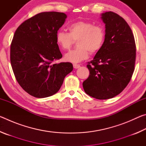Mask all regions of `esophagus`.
<instances>
[{
  "label": "esophagus",
  "instance_id": "obj_1",
  "mask_svg": "<svg viewBox=\"0 0 146 146\" xmlns=\"http://www.w3.org/2000/svg\"><path fill=\"white\" fill-rule=\"evenodd\" d=\"M80 65H79V64H73V67H74V68H75V69H77V68H80Z\"/></svg>",
  "mask_w": 146,
  "mask_h": 146
}]
</instances>
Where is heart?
Here are the masks:
<instances>
[{
  "label": "heart",
  "instance_id": "heart-1",
  "mask_svg": "<svg viewBox=\"0 0 146 146\" xmlns=\"http://www.w3.org/2000/svg\"><path fill=\"white\" fill-rule=\"evenodd\" d=\"M69 33L58 31L56 33V42L63 50L70 49L75 40L78 47L64 56L66 60L73 63L80 62L91 54L97 53L102 48L105 41L106 31L100 25H95L90 21H78L68 26Z\"/></svg>",
  "mask_w": 146,
  "mask_h": 146
}]
</instances>
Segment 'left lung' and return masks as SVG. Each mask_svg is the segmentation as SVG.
Masks as SVG:
<instances>
[{
  "instance_id": "1",
  "label": "left lung",
  "mask_w": 146,
  "mask_h": 146,
  "mask_svg": "<svg viewBox=\"0 0 146 146\" xmlns=\"http://www.w3.org/2000/svg\"><path fill=\"white\" fill-rule=\"evenodd\" d=\"M101 16L105 41L88 62L90 76L82 86L88 95L105 100L118 95L129 84L135 70L136 45L131 29L122 17L112 11Z\"/></svg>"
}]
</instances>
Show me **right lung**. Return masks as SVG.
I'll list each match as a JSON object with an SVG mask.
<instances>
[{"label":"right lung","instance_id":"add662e5","mask_svg":"<svg viewBox=\"0 0 146 146\" xmlns=\"http://www.w3.org/2000/svg\"><path fill=\"white\" fill-rule=\"evenodd\" d=\"M66 18L64 13L42 12L24 21L15 32L11 67L19 85L33 97L45 98L57 93L73 70L70 62L53 63L62 57L56 33Z\"/></svg>","mask_w":146,"mask_h":146}]
</instances>
